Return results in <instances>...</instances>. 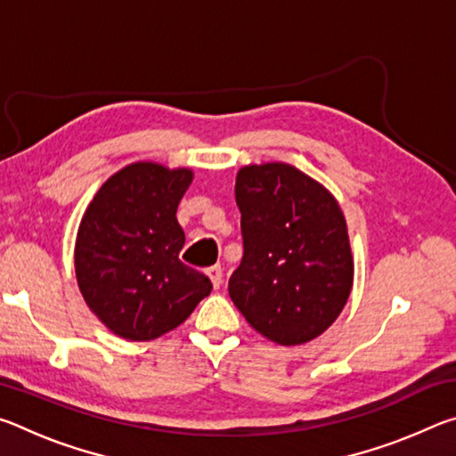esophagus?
Wrapping results in <instances>:
<instances>
[{"label":"esophagus","instance_id":"esophagus-1","mask_svg":"<svg viewBox=\"0 0 456 456\" xmlns=\"http://www.w3.org/2000/svg\"><path fill=\"white\" fill-rule=\"evenodd\" d=\"M207 275H209L213 288L219 289L221 283H223V269H221V265H213V267L207 269Z\"/></svg>","mask_w":456,"mask_h":456}]
</instances>
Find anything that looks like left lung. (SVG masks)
<instances>
[{"instance_id": "1", "label": "left lung", "mask_w": 456, "mask_h": 456, "mask_svg": "<svg viewBox=\"0 0 456 456\" xmlns=\"http://www.w3.org/2000/svg\"><path fill=\"white\" fill-rule=\"evenodd\" d=\"M235 200L243 259L229 296L261 336L297 346L323 334L348 302L354 264L330 192L285 163L243 167Z\"/></svg>"}]
</instances>
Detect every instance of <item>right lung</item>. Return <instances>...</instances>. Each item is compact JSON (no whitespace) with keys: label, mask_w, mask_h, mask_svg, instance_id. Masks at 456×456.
Here are the masks:
<instances>
[{"label":"right lung","mask_w":456,"mask_h":456,"mask_svg":"<svg viewBox=\"0 0 456 456\" xmlns=\"http://www.w3.org/2000/svg\"><path fill=\"white\" fill-rule=\"evenodd\" d=\"M192 173L134 163L112 175L84 213L76 237V277L84 299L114 334L146 342L189 318L213 289L184 265L176 221Z\"/></svg>","instance_id":"add662e5"}]
</instances>
